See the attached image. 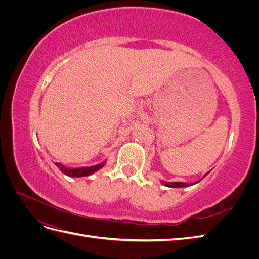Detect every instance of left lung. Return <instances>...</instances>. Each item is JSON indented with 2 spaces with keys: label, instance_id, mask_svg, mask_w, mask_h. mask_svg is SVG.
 I'll return each instance as SVG.
<instances>
[{
  "label": "left lung",
  "instance_id": "1",
  "mask_svg": "<svg viewBox=\"0 0 259 259\" xmlns=\"http://www.w3.org/2000/svg\"><path fill=\"white\" fill-rule=\"evenodd\" d=\"M164 185L167 186V187H173V188H183V187L189 186L190 184H186V183H164Z\"/></svg>",
  "mask_w": 259,
  "mask_h": 259
}]
</instances>
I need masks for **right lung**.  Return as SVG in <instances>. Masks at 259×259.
I'll list each match as a JSON object with an SVG mask.
<instances>
[{
    "label": "right lung",
    "mask_w": 259,
    "mask_h": 259,
    "mask_svg": "<svg viewBox=\"0 0 259 259\" xmlns=\"http://www.w3.org/2000/svg\"><path fill=\"white\" fill-rule=\"evenodd\" d=\"M55 165H56L62 173L67 176L70 177H82V176H89L95 173L98 169H100L101 167L104 166V164H97V165H94V166H89V167H81V168H72V169H69L67 167H65L62 165L61 163H55Z\"/></svg>",
    "instance_id": "obj_1"
}]
</instances>
